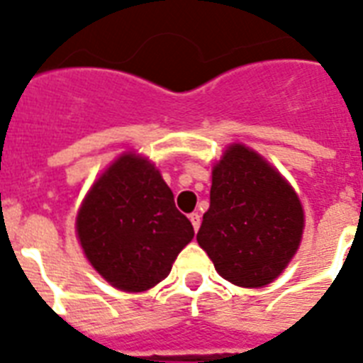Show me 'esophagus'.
I'll list each match as a JSON object with an SVG mask.
<instances>
[{"instance_id": "1", "label": "esophagus", "mask_w": 363, "mask_h": 363, "mask_svg": "<svg viewBox=\"0 0 363 363\" xmlns=\"http://www.w3.org/2000/svg\"><path fill=\"white\" fill-rule=\"evenodd\" d=\"M189 220H191V224H193L194 230L200 228V215L199 213H191V215H189Z\"/></svg>"}]
</instances>
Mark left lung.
I'll use <instances>...</instances> for the list:
<instances>
[{
  "label": "left lung",
  "mask_w": 363,
  "mask_h": 363,
  "mask_svg": "<svg viewBox=\"0 0 363 363\" xmlns=\"http://www.w3.org/2000/svg\"><path fill=\"white\" fill-rule=\"evenodd\" d=\"M304 230L291 185L254 150L233 145L215 164L196 241L228 282L263 287L286 269Z\"/></svg>",
  "instance_id": "8db88e82"
}]
</instances>
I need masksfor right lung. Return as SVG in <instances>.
<instances>
[{"mask_svg":"<svg viewBox=\"0 0 363 363\" xmlns=\"http://www.w3.org/2000/svg\"><path fill=\"white\" fill-rule=\"evenodd\" d=\"M92 267L122 291H146L169 277L176 256L194 238L160 170L122 155L92 185L76 220Z\"/></svg>","mask_w":363,"mask_h":363,"instance_id":"add662e5","label":"right lung"}]
</instances>
